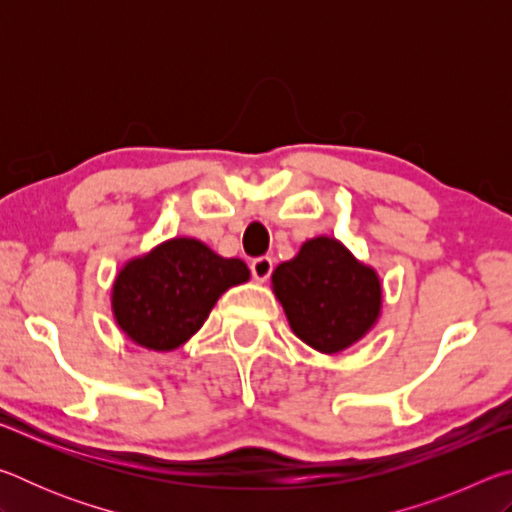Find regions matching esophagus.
I'll return each mask as SVG.
<instances>
[{"label":"esophagus","mask_w":512,"mask_h":512,"mask_svg":"<svg viewBox=\"0 0 512 512\" xmlns=\"http://www.w3.org/2000/svg\"><path fill=\"white\" fill-rule=\"evenodd\" d=\"M250 271L257 282H266L273 273V259L271 257H257L250 262Z\"/></svg>","instance_id":"esophagus-1"}]
</instances>
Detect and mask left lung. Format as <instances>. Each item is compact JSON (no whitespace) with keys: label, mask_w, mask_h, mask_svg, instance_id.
<instances>
[{"label":"left lung","mask_w":512,"mask_h":512,"mask_svg":"<svg viewBox=\"0 0 512 512\" xmlns=\"http://www.w3.org/2000/svg\"><path fill=\"white\" fill-rule=\"evenodd\" d=\"M293 334L323 354L348 350L381 316V280L339 239L314 237L271 275Z\"/></svg>","instance_id":"left-lung-1"}]
</instances>
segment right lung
<instances>
[{
	"mask_svg": "<svg viewBox=\"0 0 512 512\" xmlns=\"http://www.w3.org/2000/svg\"><path fill=\"white\" fill-rule=\"evenodd\" d=\"M248 280L241 259L216 255L192 237H173L121 266L112 316L135 345L171 352L203 327L225 291Z\"/></svg>",
	"mask_w": 512,
	"mask_h": 512,
	"instance_id": "1",
	"label": "right lung"
}]
</instances>
